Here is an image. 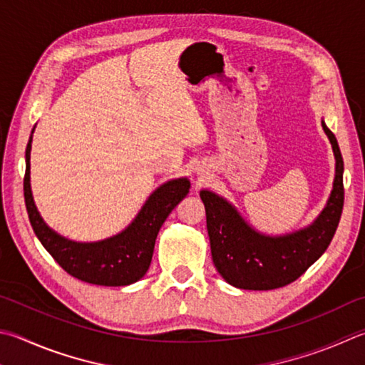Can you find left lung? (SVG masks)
<instances>
[{"label": "left lung", "instance_id": "obj_1", "mask_svg": "<svg viewBox=\"0 0 365 365\" xmlns=\"http://www.w3.org/2000/svg\"><path fill=\"white\" fill-rule=\"evenodd\" d=\"M322 128L334 148L335 180L327 205L308 228L276 237L260 235L223 197L201 191L212 260L231 286L246 290L284 287L298 279L329 247L343 210V158L332 130L324 121Z\"/></svg>", "mask_w": 365, "mask_h": 365}]
</instances>
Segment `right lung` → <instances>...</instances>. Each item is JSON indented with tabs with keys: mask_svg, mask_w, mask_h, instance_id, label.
<instances>
[{
	"mask_svg": "<svg viewBox=\"0 0 365 365\" xmlns=\"http://www.w3.org/2000/svg\"><path fill=\"white\" fill-rule=\"evenodd\" d=\"M30 150L31 137L25 150V205L33 231L52 258L73 277L97 286H129L143 277L153 257L158 231L172 209L188 195L187 178L158 188L123 233L98 242H75L54 233L38 214L30 188Z\"/></svg>",
	"mask_w": 365,
	"mask_h": 365,
	"instance_id": "right-lung-1",
	"label": "right lung"
}]
</instances>
